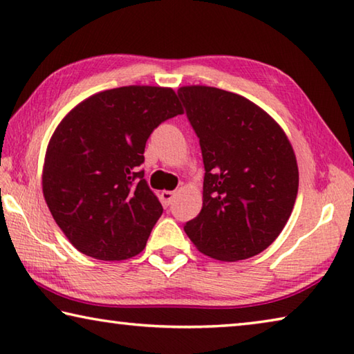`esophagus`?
I'll return each mask as SVG.
<instances>
[{
  "instance_id": "1",
  "label": "esophagus",
  "mask_w": 354,
  "mask_h": 354,
  "mask_svg": "<svg viewBox=\"0 0 354 354\" xmlns=\"http://www.w3.org/2000/svg\"><path fill=\"white\" fill-rule=\"evenodd\" d=\"M174 198H176V193H174V191H166L165 189V191H161V194H160V199H161V202H163L165 207L171 205Z\"/></svg>"
}]
</instances>
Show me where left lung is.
I'll return each instance as SVG.
<instances>
[{"mask_svg":"<svg viewBox=\"0 0 354 354\" xmlns=\"http://www.w3.org/2000/svg\"><path fill=\"white\" fill-rule=\"evenodd\" d=\"M204 158L202 210L185 232L202 254L236 262L265 251L292 215L298 165L279 124L248 98L210 86L177 91Z\"/></svg>","mask_w":354,"mask_h":354,"instance_id":"8db88e82","label":"left lung"}]
</instances>
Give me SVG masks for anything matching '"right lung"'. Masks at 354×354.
Returning a JSON list of instances; mask_svg holds the SVG:
<instances>
[{
	"label": "right lung",
	"mask_w": 354,
	"mask_h": 354,
	"mask_svg": "<svg viewBox=\"0 0 354 354\" xmlns=\"http://www.w3.org/2000/svg\"><path fill=\"white\" fill-rule=\"evenodd\" d=\"M182 111L171 88L124 86L86 98L56 127L42 191L80 252L125 260L146 248L163 207L139 166L150 133Z\"/></svg>",
	"instance_id": "right-lung-1"
}]
</instances>
